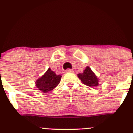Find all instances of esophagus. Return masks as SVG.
Segmentation results:
<instances>
[{"label":"esophagus","instance_id":"1","mask_svg":"<svg viewBox=\"0 0 133 133\" xmlns=\"http://www.w3.org/2000/svg\"><path fill=\"white\" fill-rule=\"evenodd\" d=\"M65 72H73V70H72V69H66V70H65Z\"/></svg>","mask_w":133,"mask_h":133}]
</instances>
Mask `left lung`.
Listing matches in <instances>:
<instances>
[{
  "mask_svg": "<svg viewBox=\"0 0 133 133\" xmlns=\"http://www.w3.org/2000/svg\"><path fill=\"white\" fill-rule=\"evenodd\" d=\"M78 76L87 86L90 87L98 86V79L89 67H87L83 73L78 74Z\"/></svg>",
  "mask_w": 133,
  "mask_h": 133,
  "instance_id": "8db88e82",
  "label": "left lung"
}]
</instances>
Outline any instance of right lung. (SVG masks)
Wrapping results in <instances>:
<instances>
[{
  "label": "right lung",
  "mask_w": 133,
  "mask_h": 133,
  "mask_svg": "<svg viewBox=\"0 0 133 133\" xmlns=\"http://www.w3.org/2000/svg\"><path fill=\"white\" fill-rule=\"evenodd\" d=\"M61 77V75H57L49 68L45 74L36 81V87L42 92H49L59 84Z\"/></svg>",
  "instance_id": "obj_1"
}]
</instances>
